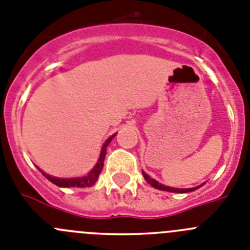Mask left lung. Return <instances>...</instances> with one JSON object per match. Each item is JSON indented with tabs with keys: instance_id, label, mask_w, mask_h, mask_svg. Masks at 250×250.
<instances>
[{
	"instance_id": "1",
	"label": "left lung",
	"mask_w": 250,
	"mask_h": 250,
	"mask_svg": "<svg viewBox=\"0 0 250 250\" xmlns=\"http://www.w3.org/2000/svg\"><path fill=\"white\" fill-rule=\"evenodd\" d=\"M142 174H143V177H145V179L148 182V183L150 184V186L154 187V188H157V189H159V190H166V192H172V193H189V192H193V190L198 189V188H201V187L204 184V183H203V184H201V186L193 187V188H173V187H168V186H164V184L158 183V182H157L156 179L150 178L149 175H148L146 172H143V170H142Z\"/></svg>"
}]
</instances>
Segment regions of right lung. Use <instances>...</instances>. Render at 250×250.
Returning a JSON list of instances; mask_svg holds the SVG:
<instances>
[{"instance_id":"1","label":"right lung","mask_w":250,"mask_h":250,"mask_svg":"<svg viewBox=\"0 0 250 250\" xmlns=\"http://www.w3.org/2000/svg\"><path fill=\"white\" fill-rule=\"evenodd\" d=\"M117 133L112 134L107 141L103 143L102 146V149H101V154H100V158H98L97 163L94 166L93 168L91 169V172L87 173V175H83V177H75V178H58V177H53V175H49L47 173H44L42 169H38L41 170L42 174L48 179L49 182H52L53 184L56 186L61 187V188H69V187H78V188H87V187H92L96 182H97L98 177H100L101 172H102V168H103V162H104V157H105V153H107V147L108 145L111 143V141L113 139V137L116 136Z\"/></svg>"}]
</instances>
